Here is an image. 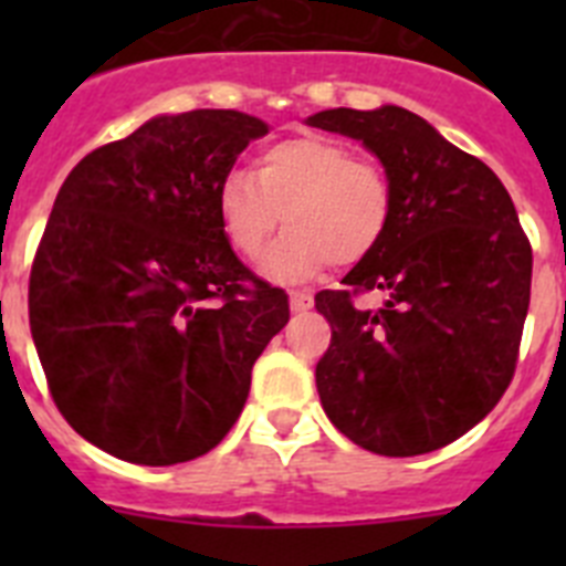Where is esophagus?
Here are the masks:
<instances>
[{
  "mask_svg": "<svg viewBox=\"0 0 566 566\" xmlns=\"http://www.w3.org/2000/svg\"><path fill=\"white\" fill-rule=\"evenodd\" d=\"M289 306L292 312H308L314 306V297L308 292H289Z\"/></svg>",
  "mask_w": 566,
  "mask_h": 566,
  "instance_id": "34e87169",
  "label": "esophagus"
}]
</instances>
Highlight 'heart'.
Returning a JSON list of instances; mask_svg holds the SVG:
<instances>
[{
    "mask_svg": "<svg viewBox=\"0 0 566 566\" xmlns=\"http://www.w3.org/2000/svg\"><path fill=\"white\" fill-rule=\"evenodd\" d=\"M391 212L385 169L326 135L280 138L260 149L254 172L234 167L218 184V218L238 254L258 258L280 221L289 227L260 258V272L277 283L317 277L332 260H365L382 243Z\"/></svg>",
    "mask_w": 566,
    "mask_h": 566,
    "instance_id": "b5f03b06",
    "label": "heart"
}]
</instances>
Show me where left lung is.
Returning <instances> with one entry per match:
<instances>
[{
  "label": "left lung",
  "instance_id": "8db88e82",
  "mask_svg": "<svg viewBox=\"0 0 566 566\" xmlns=\"http://www.w3.org/2000/svg\"><path fill=\"white\" fill-rule=\"evenodd\" d=\"M308 127L382 164L394 212L382 243L319 292L332 345L317 363L323 411L379 457H419L482 422L507 391L530 306L533 252L496 172L411 109H323ZM379 287L365 313L350 294Z\"/></svg>",
  "mask_w": 566,
  "mask_h": 566
}]
</instances>
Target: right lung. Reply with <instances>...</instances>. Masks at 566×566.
<instances>
[{
  "mask_svg": "<svg viewBox=\"0 0 566 566\" xmlns=\"http://www.w3.org/2000/svg\"><path fill=\"white\" fill-rule=\"evenodd\" d=\"M269 124L155 115L64 178L30 272V334L53 402L124 462H189L238 422L252 365L289 323L283 289L229 247L218 184Z\"/></svg>",
  "mask_w": 566,
  "mask_h": 566,
  "instance_id": "add662e5",
  "label": "right lung"
}]
</instances>
